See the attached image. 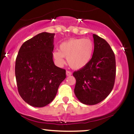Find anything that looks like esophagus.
<instances>
[{"label": "esophagus", "instance_id": "34e87169", "mask_svg": "<svg viewBox=\"0 0 134 134\" xmlns=\"http://www.w3.org/2000/svg\"><path fill=\"white\" fill-rule=\"evenodd\" d=\"M66 75H67V76H71V75H72V72H70V71H69V70H67V71H66Z\"/></svg>", "mask_w": 134, "mask_h": 134}]
</instances>
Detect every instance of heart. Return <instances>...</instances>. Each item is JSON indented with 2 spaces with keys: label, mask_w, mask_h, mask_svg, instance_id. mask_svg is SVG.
<instances>
[{
  "label": "heart",
  "mask_w": 134,
  "mask_h": 134,
  "mask_svg": "<svg viewBox=\"0 0 134 134\" xmlns=\"http://www.w3.org/2000/svg\"><path fill=\"white\" fill-rule=\"evenodd\" d=\"M94 48V43L90 40L71 38L60 44L59 50L55 51L53 55L60 65L64 64V57H65L71 68L81 69L90 62Z\"/></svg>",
  "instance_id": "heart-1"
}]
</instances>
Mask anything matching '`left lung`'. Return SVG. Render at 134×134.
I'll list each match as a JSON object with an SVG mask.
<instances>
[{
    "label": "left lung",
    "instance_id": "obj_1",
    "mask_svg": "<svg viewBox=\"0 0 134 134\" xmlns=\"http://www.w3.org/2000/svg\"><path fill=\"white\" fill-rule=\"evenodd\" d=\"M94 48L90 62L75 71L74 93L83 104H96L104 100L113 90L116 76L114 52L105 40L93 34Z\"/></svg>",
    "mask_w": 134,
    "mask_h": 134
}]
</instances>
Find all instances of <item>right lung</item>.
Segmentation results:
<instances>
[{
    "label": "right lung",
    "instance_id": "right-lung-1",
    "mask_svg": "<svg viewBox=\"0 0 134 134\" xmlns=\"http://www.w3.org/2000/svg\"><path fill=\"white\" fill-rule=\"evenodd\" d=\"M55 33L43 32L22 44L17 55L15 74L18 92L23 99L34 107L51 103L65 70L57 67L53 60Z\"/></svg>",
    "mask_w": 134,
    "mask_h": 134
}]
</instances>
